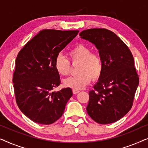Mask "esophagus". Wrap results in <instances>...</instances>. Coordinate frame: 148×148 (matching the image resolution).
Segmentation results:
<instances>
[{
  "mask_svg": "<svg viewBox=\"0 0 148 148\" xmlns=\"http://www.w3.org/2000/svg\"><path fill=\"white\" fill-rule=\"evenodd\" d=\"M79 90H75V89H73V93L74 94H77V93H79Z\"/></svg>",
  "mask_w": 148,
  "mask_h": 148,
  "instance_id": "obj_1",
  "label": "esophagus"
}]
</instances>
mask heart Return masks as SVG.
<instances>
[{
    "label": "heart",
    "instance_id": "heart-1",
    "mask_svg": "<svg viewBox=\"0 0 148 148\" xmlns=\"http://www.w3.org/2000/svg\"><path fill=\"white\" fill-rule=\"evenodd\" d=\"M69 56L73 63H79L78 75L63 81L64 85L75 90H82L93 80L100 77L104 69L102 58L98 53L92 52V49L85 44H78L71 49ZM54 67L62 76H67L71 71V63L68 58L60 54L54 61Z\"/></svg>",
    "mask_w": 148,
    "mask_h": 148
}]
</instances>
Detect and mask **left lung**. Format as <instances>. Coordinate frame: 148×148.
Returning a JSON list of instances; mask_svg holds the SVG:
<instances>
[{
  "mask_svg": "<svg viewBox=\"0 0 148 148\" xmlns=\"http://www.w3.org/2000/svg\"><path fill=\"white\" fill-rule=\"evenodd\" d=\"M79 36L94 44L104 63L94 90L89 92L87 112L99 124L116 122L131 110L139 85L132 53L122 40L108 29H86Z\"/></svg>",
  "mask_w": 148,
  "mask_h": 148,
  "instance_id": "8db88e82",
  "label": "left lung"
}]
</instances>
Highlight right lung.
I'll return each instance as SVG.
<instances>
[{
    "label": "right lung",
    "instance_id": "1",
    "mask_svg": "<svg viewBox=\"0 0 148 148\" xmlns=\"http://www.w3.org/2000/svg\"><path fill=\"white\" fill-rule=\"evenodd\" d=\"M78 32L43 29L18 54L13 78L16 102L34 122L42 125L55 122L62 116L73 96L70 88L53 90L60 84L54 61Z\"/></svg>",
    "mask_w": 148,
    "mask_h": 148
}]
</instances>
